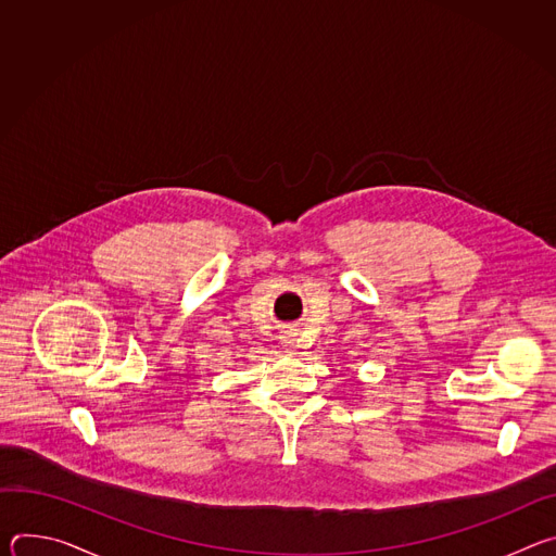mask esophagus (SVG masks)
I'll return each instance as SVG.
<instances>
[{
	"label": "esophagus",
	"instance_id": "34e87169",
	"mask_svg": "<svg viewBox=\"0 0 556 556\" xmlns=\"http://www.w3.org/2000/svg\"><path fill=\"white\" fill-rule=\"evenodd\" d=\"M281 343H283V348H286V350L294 352V350L299 348V339H296V332H292V330H286V332L281 334Z\"/></svg>",
	"mask_w": 556,
	"mask_h": 556
}]
</instances>
